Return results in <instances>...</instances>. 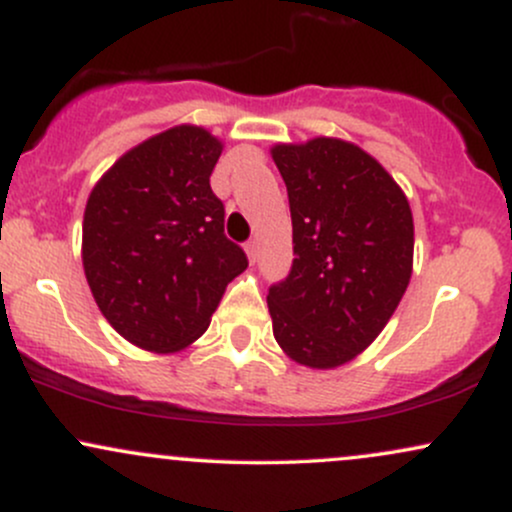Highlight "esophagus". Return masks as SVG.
Here are the masks:
<instances>
[{"label":"esophagus","mask_w":512,"mask_h":512,"mask_svg":"<svg viewBox=\"0 0 512 512\" xmlns=\"http://www.w3.org/2000/svg\"><path fill=\"white\" fill-rule=\"evenodd\" d=\"M245 252H248L250 262H255L257 255H260V243H257V240H248V243H245Z\"/></svg>","instance_id":"34e87169"}]
</instances>
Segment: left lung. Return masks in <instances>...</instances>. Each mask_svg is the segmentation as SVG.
Listing matches in <instances>:
<instances>
[{
    "mask_svg": "<svg viewBox=\"0 0 512 512\" xmlns=\"http://www.w3.org/2000/svg\"><path fill=\"white\" fill-rule=\"evenodd\" d=\"M293 264L269 289L274 339L296 363L344 366L383 332L414 264L407 195L361 146L334 137L276 144Z\"/></svg>",
    "mask_w": 512,
    "mask_h": 512,
    "instance_id": "left-lung-1",
    "label": "left lung"
}]
</instances>
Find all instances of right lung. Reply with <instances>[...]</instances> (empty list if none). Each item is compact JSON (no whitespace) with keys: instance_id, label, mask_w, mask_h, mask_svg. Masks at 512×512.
<instances>
[{"instance_id":"right-lung-1","label":"right lung","mask_w":512,"mask_h":512,"mask_svg":"<svg viewBox=\"0 0 512 512\" xmlns=\"http://www.w3.org/2000/svg\"><path fill=\"white\" fill-rule=\"evenodd\" d=\"M221 151L204 127H170L117 158L88 195L86 281L105 320L139 349L173 354L202 337L248 267L209 185Z\"/></svg>"}]
</instances>
